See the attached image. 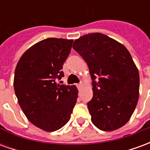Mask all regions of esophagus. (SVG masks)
Returning <instances> with one entry per match:
<instances>
[{"label":"esophagus","mask_w":150,"mask_h":150,"mask_svg":"<svg viewBox=\"0 0 150 150\" xmlns=\"http://www.w3.org/2000/svg\"><path fill=\"white\" fill-rule=\"evenodd\" d=\"M77 88H78L79 90H80V89L83 88V83H79V84L77 85Z\"/></svg>","instance_id":"obj_1"}]
</instances>
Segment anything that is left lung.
<instances>
[{
	"label": "left lung",
	"mask_w": 150,
	"mask_h": 150,
	"mask_svg": "<svg viewBox=\"0 0 150 150\" xmlns=\"http://www.w3.org/2000/svg\"><path fill=\"white\" fill-rule=\"evenodd\" d=\"M73 49L87 62L93 97L88 103L91 122L103 131L125 125L139 98L138 70L126 47L100 33L76 39Z\"/></svg>",
	"instance_id": "obj_1"
}]
</instances>
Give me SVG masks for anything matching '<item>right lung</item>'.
I'll return each mask as SVG.
<instances>
[{
    "mask_svg": "<svg viewBox=\"0 0 150 150\" xmlns=\"http://www.w3.org/2000/svg\"><path fill=\"white\" fill-rule=\"evenodd\" d=\"M72 39L49 38L25 51L14 73L18 104L34 125L46 132L68 122L78 98L75 85L57 83L64 76L62 66L71 50Z\"/></svg>",
    "mask_w": 150,
    "mask_h": 150,
    "instance_id": "1",
    "label": "right lung"
}]
</instances>
